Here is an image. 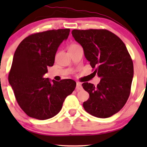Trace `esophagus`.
Instances as JSON below:
<instances>
[{
    "label": "esophagus",
    "mask_w": 147,
    "mask_h": 147,
    "mask_svg": "<svg viewBox=\"0 0 147 147\" xmlns=\"http://www.w3.org/2000/svg\"><path fill=\"white\" fill-rule=\"evenodd\" d=\"M76 89L77 91H80V90H82V84L80 83H77L76 84Z\"/></svg>",
    "instance_id": "1"
}]
</instances>
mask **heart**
Segmentation results:
<instances>
[{"label": "heart", "mask_w": 147, "mask_h": 147, "mask_svg": "<svg viewBox=\"0 0 147 147\" xmlns=\"http://www.w3.org/2000/svg\"><path fill=\"white\" fill-rule=\"evenodd\" d=\"M80 46L77 43H72L70 46H69V51H73V50H76L78 48H80Z\"/></svg>", "instance_id": "obj_1"}]
</instances>
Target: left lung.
<instances>
[{
    "mask_svg": "<svg viewBox=\"0 0 147 147\" xmlns=\"http://www.w3.org/2000/svg\"><path fill=\"white\" fill-rule=\"evenodd\" d=\"M72 35L83 47L93 73L101 78L96 86L82 85L89 94L84 108L96 117H109L123 108L130 96L134 76L130 54L123 41L105 29H74Z\"/></svg>",
    "mask_w": 147,
    "mask_h": 147,
    "instance_id": "obj_1",
    "label": "left lung"
}]
</instances>
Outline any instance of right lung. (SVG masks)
I'll use <instances>...</instances> for the list:
<instances>
[{"instance_id":"add662e5","label":"right lung","mask_w":147,"mask_h":147,"mask_svg":"<svg viewBox=\"0 0 147 147\" xmlns=\"http://www.w3.org/2000/svg\"><path fill=\"white\" fill-rule=\"evenodd\" d=\"M70 29L51 30L31 34L15 52L9 83L17 103L27 115L46 120L57 115L65 99L76 88L71 79L53 82L43 76L53 66L57 50L67 39Z\"/></svg>"}]
</instances>
